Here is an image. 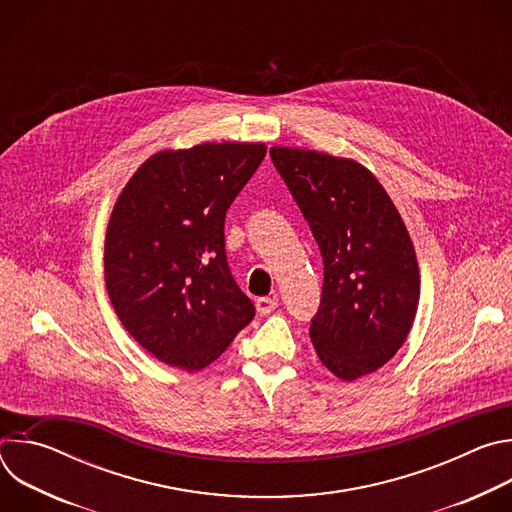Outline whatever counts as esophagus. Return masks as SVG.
Returning <instances> with one entry per match:
<instances>
[{
  "mask_svg": "<svg viewBox=\"0 0 512 512\" xmlns=\"http://www.w3.org/2000/svg\"><path fill=\"white\" fill-rule=\"evenodd\" d=\"M255 308L261 316H267L271 314L275 308H277V300L275 298H257L255 300Z\"/></svg>",
  "mask_w": 512,
  "mask_h": 512,
  "instance_id": "1",
  "label": "esophagus"
}]
</instances>
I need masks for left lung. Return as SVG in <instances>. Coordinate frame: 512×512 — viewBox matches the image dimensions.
<instances>
[{
	"label": "left lung",
	"mask_w": 512,
	"mask_h": 512,
	"mask_svg": "<svg viewBox=\"0 0 512 512\" xmlns=\"http://www.w3.org/2000/svg\"><path fill=\"white\" fill-rule=\"evenodd\" d=\"M324 261L310 338L342 381L371 375L403 346L419 304V267L407 227L362 164L314 150L271 148Z\"/></svg>",
	"instance_id": "8db88e82"
}]
</instances>
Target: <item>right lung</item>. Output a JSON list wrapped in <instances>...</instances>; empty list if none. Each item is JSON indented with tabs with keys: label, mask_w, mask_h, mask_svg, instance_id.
<instances>
[{
	"label": "right lung",
	"mask_w": 512,
	"mask_h": 512,
	"mask_svg": "<svg viewBox=\"0 0 512 512\" xmlns=\"http://www.w3.org/2000/svg\"><path fill=\"white\" fill-rule=\"evenodd\" d=\"M265 143H200L145 160L105 237V285L125 330L158 360L200 371L253 320L231 275L225 216Z\"/></svg>",
	"instance_id": "right-lung-1"
}]
</instances>
